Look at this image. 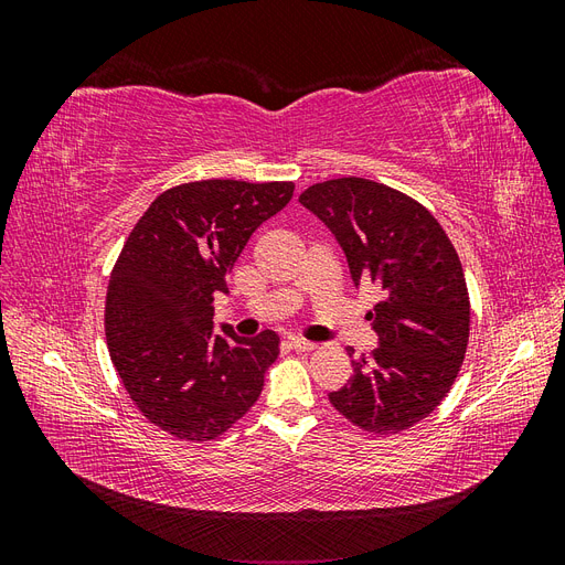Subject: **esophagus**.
<instances>
[{
  "mask_svg": "<svg viewBox=\"0 0 565 565\" xmlns=\"http://www.w3.org/2000/svg\"><path fill=\"white\" fill-rule=\"evenodd\" d=\"M289 349H295L299 353H311L316 349L313 341H306V339H299V337H289Z\"/></svg>",
  "mask_w": 565,
  "mask_h": 565,
  "instance_id": "obj_1",
  "label": "esophagus"
}]
</instances>
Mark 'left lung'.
I'll list each match as a JSON object with an SVG mask.
<instances>
[{"mask_svg": "<svg viewBox=\"0 0 565 565\" xmlns=\"http://www.w3.org/2000/svg\"><path fill=\"white\" fill-rule=\"evenodd\" d=\"M299 202L337 235L353 282L382 289L370 313L380 347L353 361L330 403L370 436L407 431L448 396L467 355L471 303L457 249L422 202L377 181L313 183Z\"/></svg>", "mask_w": 565, "mask_h": 565, "instance_id": "left-lung-1", "label": "left lung"}]
</instances>
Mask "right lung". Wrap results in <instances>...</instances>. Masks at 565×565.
<instances>
[{
	"label": "right lung",
	"instance_id": "1",
	"mask_svg": "<svg viewBox=\"0 0 565 565\" xmlns=\"http://www.w3.org/2000/svg\"><path fill=\"white\" fill-rule=\"evenodd\" d=\"M292 181L207 179L169 188L136 221L110 273V361L141 415L188 443L214 440L259 398L280 339L212 334L214 295Z\"/></svg>",
	"mask_w": 565,
	"mask_h": 565
}]
</instances>
